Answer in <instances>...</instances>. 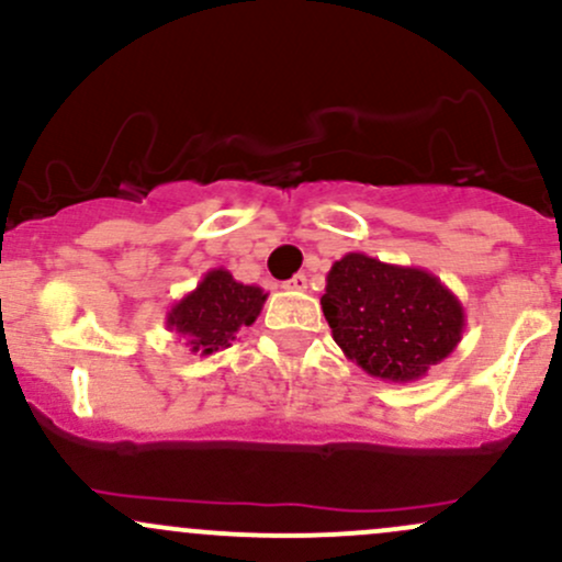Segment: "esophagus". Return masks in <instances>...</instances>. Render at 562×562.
<instances>
[{
    "label": "esophagus",
    "mask_w": 562,
    "mask_h": 562,
    "mask_svg": "<svg viewBox=\"0 0 562 562\" xmlns=\"http://www.w3.org/2000/svg\"><path fill=\"white\" fill-rule=\"evenodd\" d=\"M283 289H289V292H305V289H307V276L305 273L292 276V279L283 283Z\"/></svg>",
    "instance_id": "34e87169"
}]
</instances>
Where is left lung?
Returning <instances> with one entry per match:
<instances>
[{
    "label": "left lung",
    "mask_w": 562,
    "mask_h": 562,
    "mask_svg": "<svg viewBox=\"0 0 562 562\" xmlns=\"http://www.w3.org/2000/svg\"><path fill=\"white\" fill-rule=\"evenodd\" d=\"M331 337L367 375L413 383L461 342V300L424 268L348 251L327 273L322 297Z\"/></svg>",
    "instance_id": "1"
}]
</instances>
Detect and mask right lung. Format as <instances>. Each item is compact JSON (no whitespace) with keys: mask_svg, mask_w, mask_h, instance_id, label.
I'll use <instances>...</instances> for the list:
<instances>
[{"mask_svg":"<svg viewBox=\"0 0 562 562\" xmlns=\"http://www.w3.org/2000/svg\"><path fill=\"white\" fill-rule=\"evenodd\" d=\"M265 300L268 294L259 286L235 281L231 270L214 268L171 305L166 327L182 337L190 353L211 356L231 348L235 335L257 322Z\"/></svg>","mask_w":562,"mask_h":562,"instance_id":"obj_1","label":"right lung"}]
</instances>
